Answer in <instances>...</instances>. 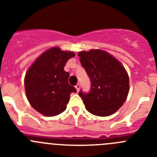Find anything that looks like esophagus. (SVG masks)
I'll list each match as a JSON object with an SVG mask.
<instances>
[{"label": "esophagus", "instance_id": "1", "mask_svg": "<svg viewBox=\"0 0 157 157\" xmlns=\"http://www.w3.org/2000/svg\"><path fill=\"white\" fill-rule=\"evenodd\" d=\"M75 87H76V89H77V91H80V84H77V85L75 86Z\"/></svg>", "mask_w": 157, "mask_h": 157}]
</instances>
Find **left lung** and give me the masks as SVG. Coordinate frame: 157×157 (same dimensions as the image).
I'll list each match as a JSON object with an SVG mask.
<instances>
[{"instance_id":"1","label":"left lung","mask_w":157,"mask_h":157,"mask_svg":"<svg viewBox=\"0 0 157 157\" xmlns=\"http://www.w3.org/2000/svg\"><path fill=\"white\" fill-rule=\"evenodd\" d=\"M80 62L91 81L86 93L80 90L86 109L99 117H107L117 112L126 101L129 91V78L118 60L101 50L78 53Z\"/></svg>"}]
</instances>
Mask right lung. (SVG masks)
Masks as SVG:
<instances>
[{"label": "right lung", "instance_id": "1", "mask_svg": "<svg viewBox=\"0 0 157 157\" xmlns=\"http://www.w3.org/2000/svg\"><path fill=\"white\" fill-rule=\"evenodd\" d=\"M74 56L73 52L54 47L30 66L25 77V89L28 101L37 112L52 117L66 110L70 94L77 90L69 84L70 73L64 66Z\"/></svg>", "mask_w": 157, "mask_h": 157}]
</instances>
